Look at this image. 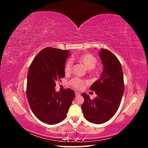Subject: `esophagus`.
<instances>
[{
    "mask_svg": "<svg viewBox=\"0 0 148 148\" xmlns=\"http://www.w3.org/2000/svg\"><path fill=\"white\" fill-rule=\"evenodd\" d=\"M75 95L76 96H79V95H80V92H77V91H76L75 92Z\"/></svg>",
    "mask_w": 148,
    "mask_h": 148,
    "instance_id": "esophagus-1",
    "label": "esophagus"
}]
</instances>
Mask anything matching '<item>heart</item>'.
<instances>
[{
  "label": "heart",
  "mask_w": 148,
  "mask_h": 148,
  "mask_svg": "<svg viewBox=\"0 0 148 148\" xmlns=\"http://www.w3.org/2000/svg\"><path fill=\"white\" fill-rule=\"evenodd\" d=\"M77 60L82 64L85 68L88 70V73L91 77H95L98 76L99 73V70L96 69L95 66L97 62L96 57L89 53H84L80 54L77 57ZM73 62L71 60H68L64 66V72L66 75H69L71 70H72ZM70 84L71 86L75 89H82L84 84H86L84 80L79 79L78 78H74L70 82Z\"/></svg>",
  "instance_id": "heart-1"
}]
</instances>
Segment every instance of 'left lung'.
I'll use <instances>...</instances> for the list:
<instances>
[{"instance_id": "obj_1", "label": "left lung", "mask_w": 148, "mask_h": 148, "mask_svg": "<svg viewBox=\"0 0 148 148\" xmlns=\"http://www.w3.org/2000/svg\"><path fill=\"white\" fill-rule=\"evenodd\" d=\"M99 56L104 69L100 78L90 87L97 97L92 100L87 94H82L84 99L82 105L84 117L95 124L105 123L115 114L125 89L122 67L117 57L105 49H101Z\"/></svg>"}]
</instances>
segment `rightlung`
<instances>
[{
	"instance_id": "1",
	"label": "right lung",
	"mask_w": 148,
	"mask_h": 148,
	"mask_svg": "<svg viewBox=\"0 0 148 148\" xmlns=\"http://www.w3.org/2000/svg\"><path fill=\"white\" fill-rule=\"evenodd\" d=\"M69 56V51L47 47L34 57L28 70L26 96L30 108L39 120L49 125L65 119L75 96L70 88L62 92L55 90L57 81L65 77L64 66Z\"/></svg>"
}]
</instances>
